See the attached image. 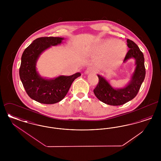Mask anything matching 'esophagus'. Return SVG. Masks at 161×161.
Segmentation results:
<instances>
[{
	"mask_svg": "<svg viewBox=\"0 0 161 161\" xmlns=\"http://www.w3.org/2000/svg\"><path fill=\"white\" fill-rule=\"evenodd\" d=\"M92 72H95V69H93L92 67L91 68H88L87 69L85 70V74H89Z\"/></svg>",
	"mask_w": 161,
	"mask_h": 161,
	"instance_id": "34e87169",
	"label": "esophagus"
}]
</instances>
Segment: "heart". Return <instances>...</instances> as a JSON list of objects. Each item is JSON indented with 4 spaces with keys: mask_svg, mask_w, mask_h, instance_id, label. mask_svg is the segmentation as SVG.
Wrapping results in <instances>:
<instances>
[{
    "mask_svg": "<svg viewBox=\"0 0 161 161\" xmlns=\"http://www.w3.org/2000/svg\"><path fill=\"white\" fill-rule=\"evenodd\" d=\"M113 44H115V47H116V51L118 55L121 54L120 56H119L118 57H117L116 58H115V61H121V60H123L124 58V57L125 56V55L127 54V46L126 45V44L121 40L119 39H116L114 40L112 42ZM106 47V45H104L102 46V47H101L99 49V51L101 52L103 51H104V48ZM111 60V58H110Z\"/></svg>",
    "mask_w": 161,
    "mask_h": 161,
    "instance_id": "obj_1",
    "label": "heart"
}]
</instances>
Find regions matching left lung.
I'll return each instance as SVG.
<instances>
[{"mask_svg": "<svg viewBox=\"0 0 161 161\" xmlns=\"http://www.w3.org/2000/svg\"><path fill=\"white\" fill-rule=\"evenodd\" d=\"M127 46L130 48L124 60V63L130 58L135 60V69L131 75L130 81L121 88H114L104 77L97 75L98 83L93 92L97 98L103 103L110 106H120L133 99L146 76L144 57L138 45L132 40H127Z\"/></svg>", "mask_w": 161, "mask_h": 161, "instance_id": "obj_1", "label": "left lung"}]
</instances>
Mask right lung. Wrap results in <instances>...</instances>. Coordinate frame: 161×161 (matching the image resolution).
Listing matches in <instances>:
<instances>
[{"label": "right lung", "mask_w": 161, "mask_h": 161, "mask_svg": "<svg viewBox=\"0 0 161 161\" xmlns=\"http://www.w3.org/2000/svg\"><path fill=\"white\" fill-rule=\"evenodd\" d=\"M63 40V37H40L23 51L20 78L28 96L38 103L52 104L60 101L66 95L73 81L81 75L77 72L70 76L60 75L48 79L42 77L37 70V61L40 55L51 46L61 44Z\"/></svg>", "instance_id": "obj_1"}]
</instances>
